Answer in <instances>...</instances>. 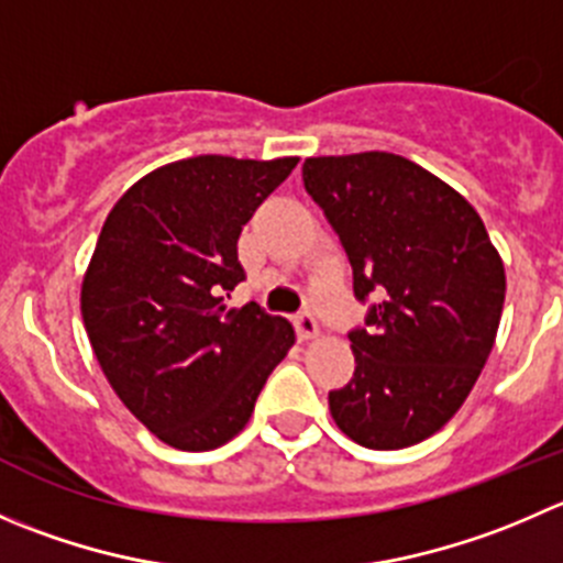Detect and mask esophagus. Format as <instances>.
<instances>
[{
  "mask_svg": "<svg viewBox=\"0 0 563 563\" xmlns=\"http://www.w3.org/2000/svg\"><path fill=\"white\" fill-rule=\"evenodd\" d=\"M294 327H297L299 341H310V338L319 335V321H316V316L308 313V310L297 313V319H294Z\"/></svg>",
  "mask_w": 563,
  "mask_h": 563,
  "instance_id": "esophagus-1",
  "label": "esophagus"
}]
</instances>
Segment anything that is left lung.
Returning <instances> with one entry per match:
<instances>
[{"label": "left lung", "instance_id": "1", "mask_svg": "<svg viewBox=\"0 0 563 563\" xmlns=\"http://www.w3.org/2000/svg\"><path fill=\"white\" fill-rule=\"evenodd\" d=\"M302 181L341 239L354 297V376L330 390L346 438L396 451L432 438L476 385L506 297L482 217L456 189L404 156L365 151L305 159Z\"/></svg>", "mask_w": 563, "mask_h": 563}]
</instances>
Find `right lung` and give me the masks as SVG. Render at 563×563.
<instances>
[{"label": "right lung", "instance_id": "right-lung-1", "mask_svg": "<svg viewBox=\"0 0 563 563\" xmlns=\"http://www.w3.org/2000/svg\"><path fill=\"white\" fill-rule=\"evenodd\" d=\"M297 156H192L134 184L109 211L81 280L98 365L162 443L211 451L236 438L294 327L261 305L228 310L244 280L236 242Z\"/></svg>", "mask_w": 563, "mask_h": 563}]
</instances>
